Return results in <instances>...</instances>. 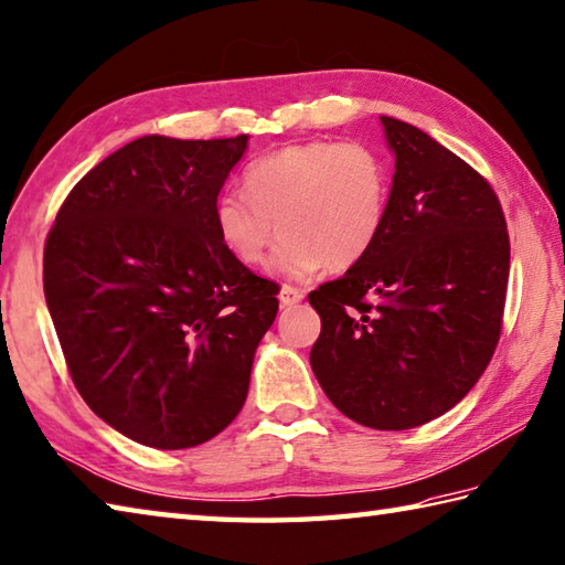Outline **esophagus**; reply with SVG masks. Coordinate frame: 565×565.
Listing matches in <instances>:
<instances>
[{"mask_svg": "<svg viewBox=\"0 0 565 565\" xmlns=\"http://www.w3.org/2000/svg\"><path fill=\"white\" fill-rule=\"evenodd\" d=\"M303 299V291L301 289H296V286H291V284H284L281 286V291H279V303L284 306H296Z\"/></svg>", "mask_w": 565, "mask_h": 565, "instance_id": "esophagus-1", "label": "esophagus"}]
</instances>
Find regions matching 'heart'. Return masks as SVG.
<instances>
[{
	"mask_svg": "<svg viewBox=\"0 0 565 565\" xmlns=\"http://www.w3.org/2000/svg\"><path fill=\"white\" fill-rule=\"evenodd\" d=\"M242 190L214 204L222 247L256 266L279 230L274 269L294 279L363 262L390 210V170L363 142L313 140L274 150L249 162Z\"/></svg>",
	"mask_w": 565,
	"mask_h": 565,
	"instance_id": "heart-1",
	"label": "heart"
}]
</instances>
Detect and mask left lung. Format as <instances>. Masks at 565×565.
<instances>
[{"label":"left lung","mask_w":565,"mask_h":565,"mask_svg":"<svg viewBox=\"0 0 565 565\" xmlns=\"http://www.w3.org/2000/svg\"><path fill=\"white\" fill-rule=\"evenodd\" d=\"M395 156L381 239L309 301L311 367L345 417L409 429L445 415L494 355L509 232L491 184L409 122L381 116Z\"/></svg>","instance_id":"8db88e82"}]
</instances>
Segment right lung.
Returning <instances> with one entry per match:
<instances>
[{
  "instance_id": "add662e5",
  "label": "right lung",
  "mask_w": 565,
  "mask_h": 565,
  "mask_svg": "<svg viewBox=\"0 0 565 565\" xmlns=\"http://www.w3.org/2000/svg\"><path fill=\"white\" fill-rule=\"evenodd\" d=\"M247 142L132 140L76 182L46 237L44 294L68 373L132 443L198 447L247 399L279 286L214 230Z\"/></svg>"
}]
</instances>
